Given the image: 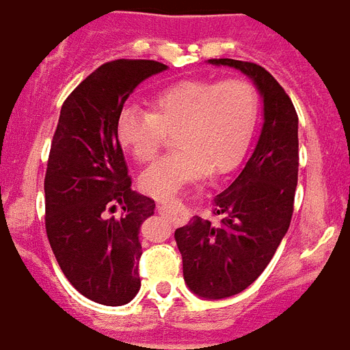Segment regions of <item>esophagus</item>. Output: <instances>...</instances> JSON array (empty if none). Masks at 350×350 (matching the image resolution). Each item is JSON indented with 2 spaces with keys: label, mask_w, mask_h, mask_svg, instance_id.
<instances>
[{
  "label": "esophagus",
  "mask_w": 350,
  "mask_h": 350,
  "mask_svg": "<svg viewBox=\"0 0 350 350\" xmlns=\"http://www.w3.org/2000/svg\"><path fill=\"white\" fill-rule=\"evenodd\" d=\"M156 208H158V212H167V210L174 208V204L167 203V201H158V204H156Z\"/></svg>",
  "instance_id": "34e87169"
}]
</instances>
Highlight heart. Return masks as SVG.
<instances>
[{
	"instance_id": "obj_1",
	"label": "heart",
	"mask_w": 350,
	"mask_h": 350,
	"mask_svg": "<svg viewBox=\"0 0 350 350\" xmlns=\"http://www.w3.org/2000/svg\"><path fill=\"white\" fill-rule=\"evenodd\" d=\"M258 109L254 82L246 79H185L150 98V113L124 107L116 140L138 163L154 160L174 135L176 152L140 176V189L170 198L183 185L237 165L248 146Z\"/></svg>"
}]
</instances>
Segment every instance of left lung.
Here are the masks:
<instances>
[{"instance_id": "obj_1", "label": "left lung", "mask_w": 350, "mask_h": 350, "mask_svg": "<svg viewBox=\"0 0 350 350\" xmlns=\"http://www.w3.org/2000/svg\"><path fill=\"white\" fill-rule=\"evenodd\" d=\"M208 62L248 75L264 113L246 165L214 198L217 221L196 215L174 232L185 284L198 297L219 300L254 284L288 232L298 181V116L288 93L262 66L235 59Z\"/></svg>"}]
</instances>
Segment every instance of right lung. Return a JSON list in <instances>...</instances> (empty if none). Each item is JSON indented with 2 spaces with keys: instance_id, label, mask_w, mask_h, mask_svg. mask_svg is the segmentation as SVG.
<instances>
[{
  "instance_id": "1",
  "label": "right lung",
  "mask_w": 350,
  "mask_h": 350,
  "mask_svg": "<svg viewBox=\"0 0 350 350\" xmlns=\"http://www.w3.org/2000/svg\"><path fill=\"white\" fill-rule=\"evenodd\" d=\"M165 64L118 59L96 68L70 93L44 176L46 235L73 288L104 306H124L140 289L142 223L154 201L131 189L116 118L135 88ZM120 204V218L107 216Z\"/></svg>"
}]
</instances>
